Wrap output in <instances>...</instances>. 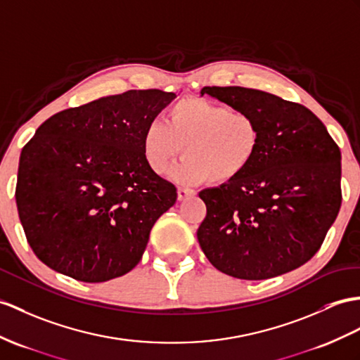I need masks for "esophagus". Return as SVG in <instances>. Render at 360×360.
Returning <instances> with one entry per match:
<instances>
[{
  "mask_svg": "<svg viewBox=\"0 0 360 360\" xmlns=\"http://www.w3.org/2000/svg\"><path fill=\"white\" fill-rule=\"evenodd\" d=\"M194 195H195V191H192V189H186V188H179L177 189V197H179L180 201L188 200V198L194 197Z\"/></svg>",
  "mask_w": 360,
  "mask_h": 360,
  "instance_id": "esophagus-1",
  "label": "esophagus"
}]
</instances>
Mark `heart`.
<instances>
[{"mask_svg": "<svg viewBox=\"0 0 360 360\" xmlns=\"http://www.w3.org/2000/svg\"><path fill=\"white\" fill-rule=\"evenodd\" d=\"M259 145L261 128L252 112L200 98L172 103L165 122L151 120L142 134L143 159L155 174L168 171L181 150L186 154L172 171L181 185L235 180L255 160Z\"/></svg>", "mask_w": 360, "mask_h": 360, "instance_id": "b5f03b06", "label": "heart"}]
</instances>
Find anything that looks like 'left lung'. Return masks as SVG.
Here are the masks:
<instances>
[{
	"label": "left lung",
	"instance_id": "left-lung-1",
	"mask_svg": "<svg viewBox=\"0 0 360 360\" xmlns=\"http://www.w3.org/2000/svg\"><path fill=\"white\" fill-rule=\"evenodd\" d=\"M203 94L252 112L261 145L240 177L198 194L207 209L201 250L215 269L249 281L301 267L339 214V146L301 103L244 86H205Z\"/></svg>",
	"mask_w": 360,
	"mask_h": 360
}]
</instances>
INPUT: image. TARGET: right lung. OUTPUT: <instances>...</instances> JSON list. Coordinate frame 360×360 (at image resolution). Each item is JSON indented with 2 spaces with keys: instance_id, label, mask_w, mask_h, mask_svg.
Returning <instances> with one entry per match:
<instances>
[{
  "instance_id": "right-lung-1",
  "label": "right lung",
  "mask_w": 360,
  "mask_h": 360,
  "mask_svg": "<svg viewBox=\"0 0 360 360\" xmlns=\"http://www.w3.org/2000/svg\"><path fill=\"white\" fill-rule=\"evenodd\" d=\"M174 93L129 90L47 119L21 151L16 206L44 264L84 283L133 270L177 189L150 169L142 134Z\"/></svg>"
}]
</instances>
